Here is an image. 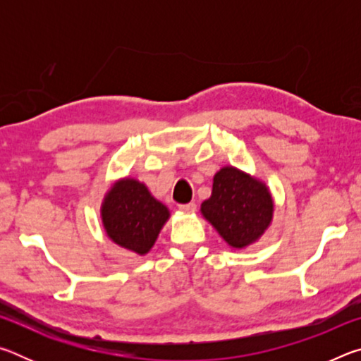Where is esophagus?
Wrapping results in <instances>:
<instances>
[{
  "instance_id": "34e87169",
  "label": "esophagus",
  "mask_w": 361,
  "mask_h": 361,
  "mask_svg": "<svg viewBox=\"0 0 361 361\" xmlns=\"http://www.w3.org/2000/svg\"><path fill=\"white\" fill-rule=\"evenodd\" d=\"M178 209L183 212V213H194L195 209H197V205H195L194 202H189V204H181Z\"/></svg>"
}]
</instances>
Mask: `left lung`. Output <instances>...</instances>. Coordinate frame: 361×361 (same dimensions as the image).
Returning a JSON list of instances; mask_svg holds the SVG:
<instances>
[{
	"instance_id": "obj_1",
	"label": "left lung",
	"mask_w": 361,
	"mask_h": 361,
	"mask_svg": "<svg viewBox=\"0 0 361 361\" xmlns=\"http://www.w3.org/2000/svg\"><path fill=\"white\" fill-rule=\"evenodd\" d=\"M204 218L232 248H245L272 221L274 200L264 183L235 167L213 176L212 195L200 205Z\"/></svg>"
}]
</instances>
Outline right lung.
<instances>
[{
  "label": "right lung",
  "instance_id": "obj_1",
  "mask_svg": "<svg viewBox=\"0 0 361 361\" xmlns=\"http://www.w3.org/2000/svg\"><path fill=\"white\" fill-rule=\"evenodd\" d=\"M100 212L109 239L137 255L149 252L170 216L167 207L133 178L116 181L103 199Z\"/></svg>",
  "mask_w": 361,
  "mask_h": 361
}]
</instances>
